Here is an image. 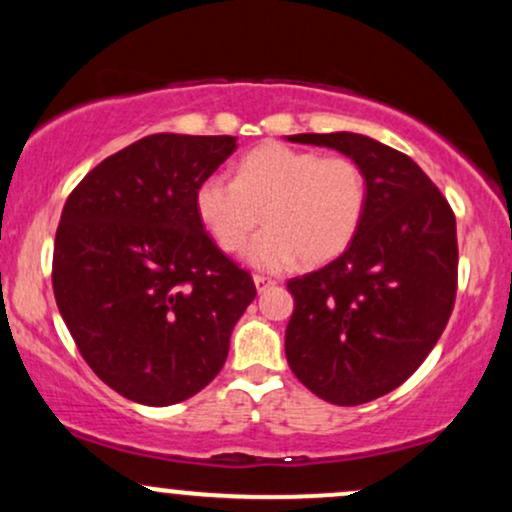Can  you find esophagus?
Instances as JSON below:
<instances>
[{"label":"esophagus","instance_id":"obj_1","mask_svg":"<svg viewBox=\"0 0 512 512\" xmlns=\"http://www.w3.org/2000/svg\"><path fill=\"white\" fill-rule=\"evenodd\" d=\"M255 286H257V291H267V289H272L274 286V281L272 279H267V276H260V274H255Z\"/></svg>","mask_w":512,"mask_h":512}]
</instances>
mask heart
I'll list each match as a JSON object with an SVG mask.
<instances>
[{"label":"heart","instance_id":"b5f03b06","mask_svg":"<svg viewBox=\"0 0 512 512\" xmlns=\"http://www.w3.org/2000/svg\"><path fill=\"white\" fill-rule=\"evenodd\" d=\"M368 182L349 156L267 142L236 163V180L209 175L199 182L195 209L223 252H240L260 269L325 264L349 248L366 214Z\"/></svg>","mask_w":512,"mask_h":512}]
</instances>
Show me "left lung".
<instances>
[{"label": "left lung", "mask_w": 512, "mask_h": 512, "mask_svg": "<svg viewBox=\"0 0 512 512\" xmlns=\"http://www.w3.org/2000/svg\"><path fill=\"white\" fill-rule=\"evenodd\" d=\"M354 158L368 182L356 238L337 260L291 279L286 361L339 407L378 399L424 363L457 293V228L448 199L402 151L354 132L293 134Z\"/></svg>", "instance_id": "left-lung-1"}]
</instances>
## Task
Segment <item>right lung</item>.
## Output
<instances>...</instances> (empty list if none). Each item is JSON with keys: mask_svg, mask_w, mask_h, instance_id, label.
I'll list each match as a JSON object with an SVG mask.
<instances>
[{"mask_svg": "<svg viewBox=\"0 0 512 512\" xmlns=\"http://www.w3.org/2000/svg\"><path fill=\"white\" fill-rule=\"evenodd\" d=\"M236 137L151 134L74 187L52 255V291L84 361L149 407L197 395L219 375L257 296L195 209L199 182Z\"/></svg>", "mask_w": 512, "mask_h": 512, "instance_id": "obj_1", "label": "right lung"}]
</instances>
